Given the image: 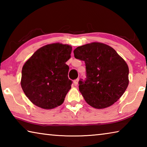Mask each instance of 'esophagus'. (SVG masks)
<instances>
[{
	"label": "esophagus",
	"mask_w": 147,
	"mask_h": 147,
	"mask_svg": "<svg viewBox=\"0 0 147 147\" xmlns=\"http://www.w3.org/2000/svg\"><path fill=\"white\" fill-rule=\"evenodd\" d=\"M78 81H79V80H78V79H76V80H74V82H73L74 85L75 86H78Z\"/></svg>",
	"instance_id": "obj_1"
}]
</instances>
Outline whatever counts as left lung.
Instances as JSON below:
<instances>
[{"label":"left lung","instance_id":"obj_1","mask_svg":"<svg viewBox=\"0 0 147 147\" xmlns=\"http://www.w3.org/2000/svg\"><path fill=\"white\" fill-rule=\"evenodd\" d=\"M75 58L86 63V80L79 81V91L89 105L108 108L121 97L128 86L126 61L112 47L94 42L77 47Z\"/></svg>","mask_w":147,"mask_h":147}]
</instances>
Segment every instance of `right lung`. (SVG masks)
Segmentation results:
<instances>
[{
    "label": "right lung",
    "mask_w": 147,
    "mask_h": 147,
    "mask_svg": "<svg viewBox=\"0 0 147 147\" xmlns=\"http://www.w3.org/2000/svg\"><path fill=\"white\" fill-rule=\"evenodd\" d=\"M72 47L59 43L39 49L24 64L21 85L32 103L51 109L63 104L71 88L68 78Z\"/></svg>",
    "instance_id": "right-lung-1"
}]
</instances>
